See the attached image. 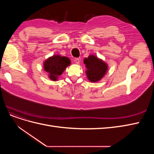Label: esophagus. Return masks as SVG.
Listing matches in <instances>:
<instances>
[{
  "mask_svg": "<svg viewBox=\"0 0 154 154\" xmlns=\"http://www.w3.org/2000/svg\"><path fill=\"white\" fill-rule=\"evenodd\" d=\"M74 63H75L79 64V63H80V58H75V59L74 60Z\"/></svg>",
  "mask_w": 154,
  "mask_h": 154,
  "instance_id": "34e87169",
  "label": "esophagus"
}]
</instances>
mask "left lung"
I'll use <instances>...</instances> for the list:
<instances>
[{
    "mask_svg": "<svg viewBox=\"0 0 154 154\" xmlns=\"http://www.w3.org/2000/svg\"><path fill=\"white\" fill-rule=\"evenodd\" d=\"M86 65V74L87 78L91 82L100 80L106 72L108 66L103 60L99 59L96 56L90 55L83 61Z\"/></svg>",
    "mask_w": 154,
    "mask_h": 154,
    "instance_id": "8db88e82",
    "label": "left lung"
}]
</instances>
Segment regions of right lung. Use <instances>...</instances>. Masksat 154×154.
Listing matches in <instances>:
<instances>
[{"label": "right lung", "instance_id": "obj_1", "mask_svg": "<svg viewBox=\"0 0 154 154\" xmlns=\"http://www.w3.org/2000/svg\"><path fill=\"white\" fill-rule=\"evenodd\" d=\"M71 64L69 58L60 55H53L44 63L45 71L49 74V78L53 81H57L67 66Z\"/></svg>", "mask_w": 154, "mask_h": 154}]
</instances>
